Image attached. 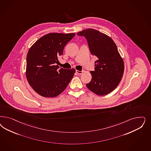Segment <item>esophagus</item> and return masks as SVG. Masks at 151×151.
<instances>
[{
  "instance_id": "34e87169",
  "label": "esophagus",
  "mask_w": 151,
  "mask_h": 151,
  "mask_svg": "<svg viewBox=\"0 0 151 151\" xmlns=\"http://www.w3.org/2000/svg\"><path fill=\"white\" fill-rule=\"evenodd\" d=\"M76 72L79 74H81L82 73H83V70H82V71H79V70H76Z\"/></svg>"
}]
</instances>
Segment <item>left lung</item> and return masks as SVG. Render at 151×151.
I'll return each mask as SVG.
<instances>
[{
	"label": "left lung",
	"instance_id": "8db88e82",
	"mask_svg": "<svg viewBox=\"0 0 151 151\" xmlns=\"http://www.w3.org/2000/svg\"><path fill=\"white\" fill-rule=\"evenodd\" d=\"M77 35L86 38L92 55L98 58L94 71L91 72L92 80L87 87L99 96L111 92L120 83L124 69L116 44L111 37L96 29H85Z\"/></svg>",
	"mask_w": 151,
	"mask_h": 151
}]
</instances>
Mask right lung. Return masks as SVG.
I'll return each mask as SVG.
<instances>
[{"instance_id":"obj_1","label":"right lung","mask_w":151,"mask_h":151,"mask_svg":"<svg viewBox=\"0 0 151 151\" xmlns=\"http://www.w3.org/2000/svg\"><path fill=\"white\" fill-rule=\"evenodd\" d=\"M76 35L52 33L40 38L29 49L27 56L26 77L34 91L44 97L58 96L73 78L75 69L56 65L63 49Z\"/></svg>"}]
</instances>
